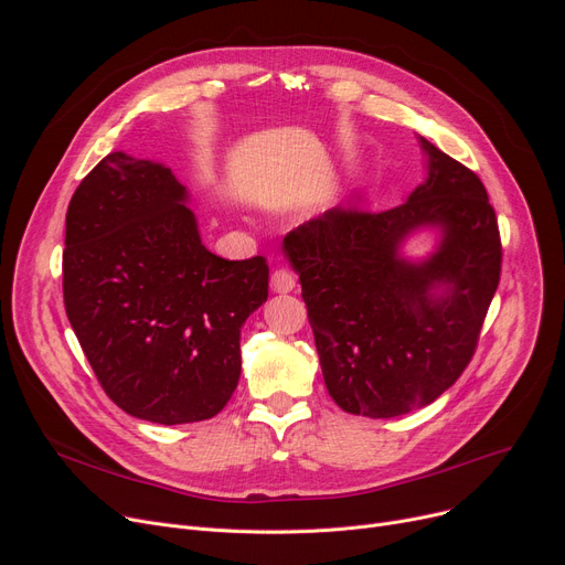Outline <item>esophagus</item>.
<instances>
[{"label":"esophagus","instance_id":"1","mask_svg":"<svg viewBox=\"0 0 565 565\" xmlns=\"http://www.w3.org/2000/svg\"><path fill=\"white\" fill-rule=\"evenodd\" d=\"M270 286L275 292H290L295 286H298V277H295L286 267H277L270 277Z\"/></svg>","mask_w":565,"mask_h":565}]
</instances>
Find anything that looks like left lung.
Segmentation results:
<instances>
[{
	"mask_svg": "<svg viewBox=\"0 0 565 565\" xmlns=\"http://www.w3.org/2000/svg\"><path fill=\"white\" fill-rule=\"evenodd\" d=\"M428 181L390 211L332 207L292 228L324 387L350 414L392 419L433 403L462 375L501 275V237L481 178L422 137ZM439 225L424 264L395 256L402 237ZM439 282L448 292L433 299Z\"/></svg>",
	"mask_w": 565,
	"mask_h": 565,
	"instance_id": "1",
	"label": "left lung"
}]
</instances>
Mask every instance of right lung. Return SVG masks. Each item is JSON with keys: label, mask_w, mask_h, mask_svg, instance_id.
I'll return each instance as SVG.
<instances>
[{"label": "right lung", "mask_w": 565, "mask_h": 565, "mask_svg": "<svg viewBox=\"0 0 565 565\" xmlns=\"http://www.w3.org/2000/svg\"><path fill=\"white\" fill-rule=\"evenodd\" d=\"M171 169L109 153L66 213L64 305L105 394L137 419H213L241 380V328L267 300L263 256L201 245Z\"/></svg>", "instance_id": "obj_1"}]
</instances>
